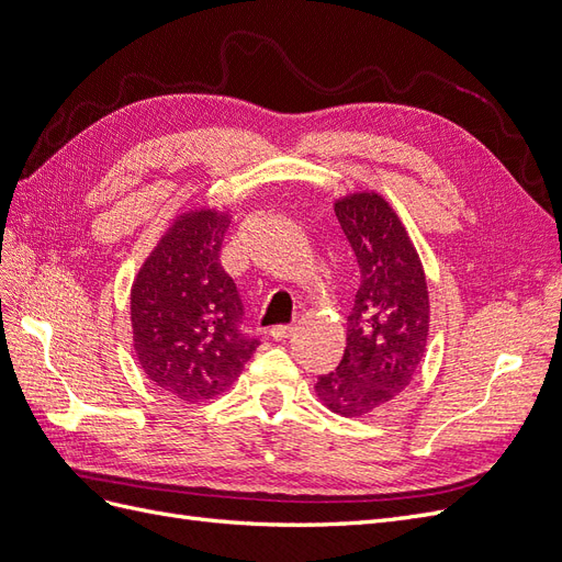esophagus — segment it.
<instances>
[{
	"mask_svg": "<svg viewBox=\"0 0 562 562\" xmlns=\"http://www.w3.org/2000/svg\"><path fill=\"white\" fill-rule=\"evenodd\" d=\"M293 326H274V328H269V335L274 337V339H285V337H291L293 335Z\"/></svg>",
	"mask_w": 562,
	"mask_h": 562,
	"instance_id": "esophagus-1",
	"label": "esophagus"
}]
</instances>
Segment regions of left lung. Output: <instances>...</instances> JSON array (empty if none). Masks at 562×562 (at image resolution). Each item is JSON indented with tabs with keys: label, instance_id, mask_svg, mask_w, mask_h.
Returning a JSON list of instances; mask_svg holds the SVG:
<instances>
[{
	"label": "left lung",
	"instance_id": "8db88e82",
	"mask_svg": "<svg viewBox=\"0 0 562 562\" xmlns=\"http://www.w3.org/2000/svg\"><path fill=\"white\" fill-rule=\"evenodd\" d=\"M335 215L361 271L347 349L321 375L316 396L342 417H363L413 382L429 337V291L419 255L396 211L378 192L335 201Z\"/></svg>",
	"mask_w": 562,
	"mask_h": 562
}]
</instances>
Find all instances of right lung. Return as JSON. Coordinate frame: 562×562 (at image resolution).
Segmentation results:
<instances>
[{
	"label": "right lung",
	"instance_id": "right-lung-1",
	"mask_svg": "<svg viewBox=\"0 0 562 562\" xmlns=\"http://www.w3.org/2000/svg\"><path fill=\"white\" fill-rule=\"evenodd\" d=\"M227 227V211L178 215L131 285L135 356L180 401L223 394L260 345L241 330L244 304L220 265Z\"/></svg>",
	"mask_w": 562,
	"mask_h": 562
}]
</instances>
